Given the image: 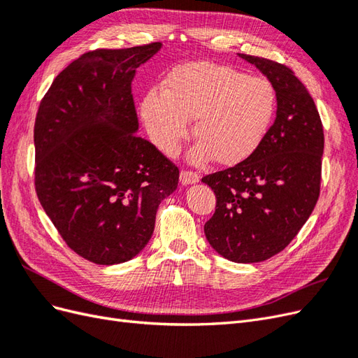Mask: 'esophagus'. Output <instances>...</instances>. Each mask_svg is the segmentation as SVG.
I'll return each mask as SVG.
<instances>
[{
  "instance_id": "esophagus-1",
  "label": "esophagus",
  "mask_w": 358,
  "mask_h": 358,
  "mask_svg": "<svg viewBox=\"0 0 358 358\" xmlns=\"http://www.w3.org/2000/svg\"><path fill=\"white\" fill-rule=\"evenodd\" d=\"M179 178H180L182 185H191V183H196L200 180V176L197 173H194L191 170H182Z\"/></svg>"
}]
</instances>
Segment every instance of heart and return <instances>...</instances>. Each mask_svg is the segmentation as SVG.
<instances>
[{
  "label": "heart",
  "instance_id": "obj_1",
  "mask_svg": "<svg viewBox=\"0 0 358 358\" xmlns=\"http://www.w3.org/2000/svg\"><path fill=\"white\" fill-rule=\"evenodd\" d=\"M278 107L273 85L213 62L187 64L173 71L162 91H149L140 104L152 142L166 155H175L189 134L199 143L194 162L215 158L222 166L248 159L263 143Z\"/></svg>",
  "mask_w": 358,
  "mask_h": 358
}]
</instances>
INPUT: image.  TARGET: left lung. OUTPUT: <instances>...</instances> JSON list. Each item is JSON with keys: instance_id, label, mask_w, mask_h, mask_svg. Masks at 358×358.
<instances>
[{"instance_id": "left-lung-1", "label": "left lung", "mask_w": 358, "mask_h": 358, "mask_svg": "<svg viewBox=\"0 0 358 358\" xmlns=\"http://www.w3.org/2000/svg\"><path fill=\"white\" fill-rule=\"evenodd\" d=\"M239 57L273 85L276 119L251 157L201 179L216 197L204 234L230 262L259 263L282 251L315 208L324 131L317 106L294 71L266 58Z\"/></svg>"}]
</instances>
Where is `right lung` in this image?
I'll list each match as a JSON object with an SVG mask.
<instances>
[{
    "label": "right lung",
    "instance_id": "1",
    "mask_svg": "<svg viewBox=\"0 0 358 358\" xmlns=\"http://www.w3.org/2000/svg\"><path fill=\"white\" fill-rule=\"evenodd\" d=\"M161 43L96 49L64 69L34 125L37 197L70 249L95 264L136 257L152 237L179 169L138 137L136 70Z\"/></svg>",
    "mask_w": 358,
    "mask_h": 358
}]
</instances>
